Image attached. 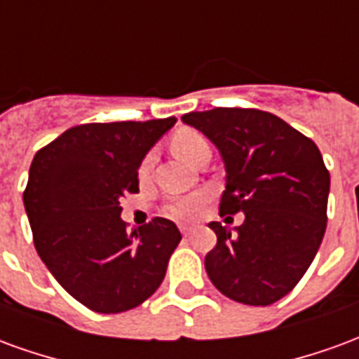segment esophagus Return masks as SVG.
Returning a JSON list of instances; mask_svg holds the SVG:
<instances>
[{
	"instance_id": "34e87169",
	"label": "esophagus",
	"mask_w": 359,
	"mask_h": 359,
	"mask_svg": "<svg viewBox=\"0 0 359 359\" xmlns=\"http://www.w3.org/2000/svg\"><path fill=\"white\" fill-rule=\"evenodd\" d=\"M180 233H182V236H190V234H192V229H190V226H180Z\"/></svg>"
}]
</instances>
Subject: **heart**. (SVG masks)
Segmentation results:
<instances>
[{
  "label": "heart",
  "mask_w": 359,
  "mask_h": 359,
  "mask_svg": "<svg viewBox=\"0 0 359 359\" xmlns=\"http://www.w3.org/2000/svg\"><path fill=\"white\" fill-rule=\"evenodd\" d=\"M171 148L177 156L187 161V163H194L196 157L202 154L203 149H210V144L205 140V136L200 134L198 130H190V128H182L172 136ZM151 167V156H146L140 163V177H146ZM208 202L205 194H192L187 198H177L163 208V213L167 217L175 219V221H190L200 215V211Z\"/></svg>",
  "instance_id": "1"
}]
</instances>
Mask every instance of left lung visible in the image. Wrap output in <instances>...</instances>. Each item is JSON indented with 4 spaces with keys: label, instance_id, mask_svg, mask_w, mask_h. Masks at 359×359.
I'll list each match as a JSON object with an SVG mask.
<instances>
[{
    "label": "left lung",
    "instance_id": "1",
    "mask_svg": "<svg viewBox=\"0 0 359 359\" xmlns=\"http://www.w3.org/2000/svg\"><path fill=\"white\" fill-rule=\"evenodd\" d=\"M225 161L219 213H244L236 233L217 221L205 271L219 292L269 306L292 290L313 262L327 229L331 177L311 138L273 113L215 107L182 115Z\"/></svg>",
    "mask_w": 359,
    "mask_h": 359
}]
</instances>
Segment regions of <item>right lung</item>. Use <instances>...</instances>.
I'll return each instance as SVG.
<instances>
[{"instance_id": "add662e5", "label": "right lung", "mask_w": 359, "mask_h": 359, "mask_svg": "<svg viewBox=\"0 0 359 359\" xmlns=\"http://www.w3.org/2000/svg\"><path fill=\"white\" fill-rule=\"evenodd\" d=\"M175 117L88 123L38 149L25 188L34 246L67 292L97 313H121L156 292L179 246L177 225L154 217L128 231L121 198Z\"/></svg>"}]
</instances>
